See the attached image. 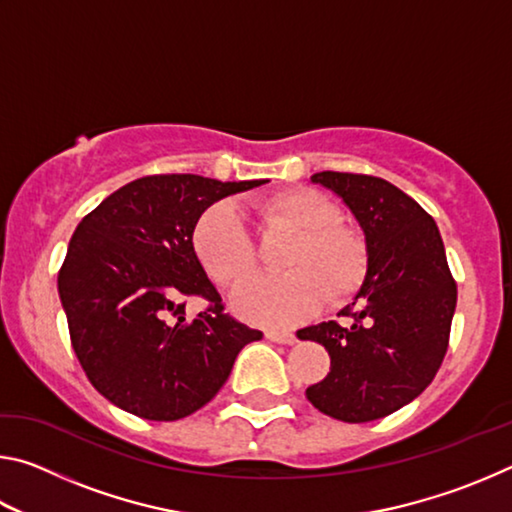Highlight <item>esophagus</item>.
Here are the masks:
<instances>
[{
	"label": "esophagus",
	"instance_id": "1",
	"mask_svg": "<svg viewBox=\"0 0 512 512\" xmlns=\"http://www.w3.org/2000/svg\"><path fill=\"white\" fill-rule=\"evenodd\" d=\"M266 339L273 341V343L291 345V343H296V334H293V332H275V329H271V332H266Z\"/></svg>",
	"mask_w": 512,
	"mask_h": 512
}]
</instances>
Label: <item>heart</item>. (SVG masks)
I'll return each instance as SVG.
<instances>
[{"instance_id":"heart-1","label":"heart","mask_w":512,"mask_h":512,"mask_svg":"<svg viewBox=\"0 0 512 512\" xmlns=\"http://www.w3.org/2000/svg\"><path fill=\"white\" fill-rule=\"evenodd\" d=\"M268 225L296 235L282 257L284 275L253 277L232 296V309L246 323L289 327L316 314L327 298L341 305L357 293L370 271V248L359 230L341 223L332 198L311 187H293L259 203ZM192 250L207 277L219 287H237L257 266V248L244 219L230 201L198 216Z\"/></svg>"}]
</instances>
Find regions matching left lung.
Wrapping results in <instances>:
<instances>
[{"mask_svg": "<svg viewBox=\"0 0 512 512\" xmlns=\"http://www.w3.org/2000/svg\"><path fill=\"white\" fill-rule=\"evenodd\" d=\"M361 223L370 271L352 305L327 323L300 329V339L325 345L329 372L307 388L320 413L343 422L391 415L427 388L449 345L456 280L438 225L402 189L366 173L320 171L311 176Z\"/></svg>", "mask_w": 512, "mask_h": 512, "instance_id": "obj_1", "label": "left lung"}]
</instances>
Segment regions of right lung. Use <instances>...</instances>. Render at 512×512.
Masks as SVG:
<instances>
[{"label": "right lung", "instance_id": "1", "mask_svg": "<svg viewBox=\"0 0 512 512\" xmlns=\"http://www.w3.org/2000/svg\"><path fill=\"white\" fill-rule=\"evenodd\" d=\"M264 183L144 176L74 230L58 271L69 339L90 384L119 409L158 422L192 415L221 391L241 348L262 339L225 314L192 232L214 201ZM187 297L206 300L194 319Z\"/></svg>", "mask_w": 512, "mask_h": 512}]
</instances>
